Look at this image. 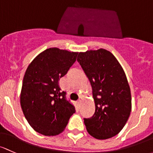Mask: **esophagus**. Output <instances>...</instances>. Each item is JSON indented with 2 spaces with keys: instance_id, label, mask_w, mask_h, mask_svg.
Returning <instances> with one entry per match:
<instances>
[{
  "instance_id": "obj_1",
  "label": "esophagus",
  "mask_w": 153,
  "mask_h": 153,
  "mask_svg": "<svg viewBox=\"0 0 153 153\" xmlns=\"http://www.w3.org/2000/svg\"><path fill=\"white\" fill-rule=\"evenodd\" d=\"M83 98L82 97H79V100H78V103H81V102H82V101H83Z\"/></svg>"
}]
</instances>
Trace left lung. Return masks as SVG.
I'll use <instances>...</instances> for the list:
<instances>
[{
	"mask_svg": "<svg viewBox=\"0 0 153 153\" xmlns=\"http://www.w3.org/2000/svg\"><path fill=\"white\" fill-rule=\"evenodd\" d=\"M77 60L89 78L95 105L93 117L84 119L87 132L107 139L123 130L131 112V93L121 64L110 51L100 49L78 53Z\"/></svg>",
	"mask_w": 153,
	"mask_h": 153,
	"instance_id": "1",
	"label": "left lung"
}]
</instances>
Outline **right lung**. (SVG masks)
I'll return each mask as SVG.
<instances>
[{
	"mask_svg": "<svg viewBox=\"0 0 153 153\" xmlns=\"http://www.w3.org/2000/svg\"><path fill=\"white\" fill-rule=\"evenodd\" d=\"M77 52L51 48L40 53L25 70L20 105L25 119L39 133L55 136L64 131L75 107L65 99L59 81L76 60Z\"/></svg>",
	"mask_w": 153,
	"mask_h": 153,
	"instance_id": "add662e5",
	"label": "right lung"
}]
</instances>
